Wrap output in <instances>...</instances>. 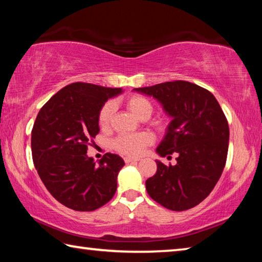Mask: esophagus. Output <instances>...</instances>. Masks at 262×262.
<instances>
[{"label": "esophagus", "instance_id": "1", "mask_svg": "<svg viewBox=\"0 0 262 262\" xmlns=\"http://www.w3.org/2000/svg\"><path fill=\"white\" fill-rule=\"evenodd\" d=\"M140 158H134V157H125L126 163H132V162H139Z\"/></svg>", "mask_w": 262, "mask_h": 262}]
</instances>
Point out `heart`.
I'll use <instances>...</instances> for the list:
<instances>
[{"instance_id": "1", "label": "heart", "mask_w": 262, "mask_h": 262, "mask_svg": "<svg viewBox=\"0 0 262 262\" xmlns=\"http://www.w3.org/2000/svg\"><path fill=\"white\" fill-rule=\"evenodd\" d=\"M127 108L137 119H148L152 113V104L148 98L143 96H132L126 101ZM114 106L112 103H106L100 108L98 114V123L100 128H107L112 120ZM154 142V136L148 132L136 133V134H123L118 136L114 141V148L119 152L128 155V156H137L142 154L147 145Z\"/></svg>"}]
</instances>
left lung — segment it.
I'll use <instances>...</instances> for the list:
<instances>
[{
    "mask_svg": "<svg viewBox=\"0 0 262 262\" xmlns=\"http://www.w3.org/2000/svg\"><path fill=\"white\" fill-rule=\"evenodd\" d=\"M134 91L156 99L172 119L157 155H178L176 165L156 159L157 172L145 181L147 192L167 209H190L210 194L223 172L229 149L227 118L214 95L194 83L166 82Z\"/></svg>",
    "mask_w": 262,
    "mask_h": 262,
    "instance_id": "1",
    "label": "left lung"
}]
</instances>
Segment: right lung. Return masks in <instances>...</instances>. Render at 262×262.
<instances>
[{
	"label": "right lung",
	"mask_w": 262,
	"mask_h": 262,
	"mask_svg": "<svg viewBox=\"0 0 262 262\" xmlns=\"http://www.w3.org/2000/svg\"><path fill=\"white\" fill-rule=\"evenodd\" d=\"M122 92L120 88L77 82L39 111L31 135L35 170L52 196L70 209L96 210L115 194L123 159L106 154L96 163L86 150L99 133L100 108Z\"/></svg>",
	"instance_id": "right-lung-1"
}]
</instances>
